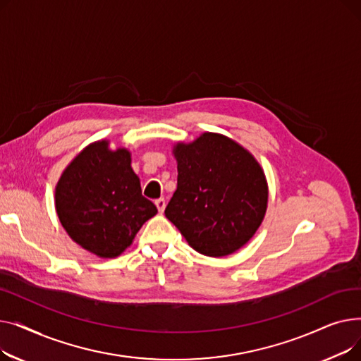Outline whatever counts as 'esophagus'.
I'll return each mask as SVG.
<instances>
[{
    "label": "esophagus",
    "instance_id": "1",
    "mask_svg": "<svg viewBox=\"0 0 361 361\" xmlns=\"http://www.w3.org/2000/svg\"><path fill=\"white\" fill-rule=\"evenodd\" d=\"M155 204H157V207H158V211H159V214H162L164 211H165V206H166V203H165V199H158V200H155Z\"/></svg>",
    "mask_w": 361,
    "mask_h": 361
}]
</instances>
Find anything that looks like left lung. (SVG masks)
<instances>
[{
  "instance_id": "obj_1",
  "label": "left lung",
  "mask_w": 361,
  "mask_h": 361,
  "mask_svg": "<svg viewBox=\"0 0 361 361\" xmlns=\"http://www.w3.org/2000/svg\"><path fill=\"white\" fill-rule=\"evenodd\" d=\"M177 190L165 216L190 247L228 256L257 231L268 209V181L250 152L219 133L206 131L173 147Z\"/></svg>"
}]
</instances>
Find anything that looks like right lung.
<instances>
[{
    "mask_svg": "<svg viewBox=\"0 0 361 361\" xmlns=\"http://www.w3.org/2000/svg\"><path fill=\"white\" fill-rule=\"evenodd\" d=\"M55 211L74 243L104 259L120 256L158 214L142 196L130 150H112L105 139L87 145L63 171L55 185Z\"/></svg>",
    "mask_w": 361,
    "mask_h": 361,
    "instance_id": "add662e5",
    "label": "right lung"
}]
</instances>
